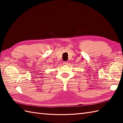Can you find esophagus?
<instances>
[{
    "instance_id": "34e87169",
    "label": "esophagus",
    "mask_w": 123,
    "mask_h": 123,
    "mask_svg": "<svg viewBox=\"0 0 123 123\" xmlns=\"http://www.w3.org/2000/svg\"><path fill=\"white\" fill-rule=\"evenodd\" d=\"M63 64H68V62L67 61H66V62H63Z\"/></svg>"
}]
</instances>
